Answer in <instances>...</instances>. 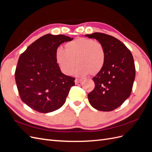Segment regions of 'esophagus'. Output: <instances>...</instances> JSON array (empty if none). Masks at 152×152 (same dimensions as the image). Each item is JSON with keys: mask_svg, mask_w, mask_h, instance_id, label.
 Instances as JSON below:
<instances>
[{"mask_svg": "<svg viewBox=\"0 0 152 152\" xmlns=\"http://www.w3.org/2000/svg\"><path fill=\"white\" fill-rule=\"evenodd\" d=\"M81 81H82V80H80V79H76V80H75V83L77 85V84H78V83H81Z\"/></svg>", "mask_w": 152, "mask_h": 152, "instance_id": "1", "label": "esophagus"}]
</instances>
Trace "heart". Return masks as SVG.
Instances as JSON below:
<instances>
[{
    "label": "heart",
    "instance_id": "obj_1",
    "mask_svg": "<svg viewBox=\"0 0 152 152\" xmlns=\"http://www.w3.org/2000/svg\"><path fill=\"white\" fill-rule=\"evenodd\" d=\"M105 57V52L101 43L85 38L69 42L65 44V49L58 48L55 53L56 61L61 72L66 75H72L77 62L78 66L76 75L80 77L100 72Z\"/></svg>",
    "mask_w": 152,
    "mask_h": 152
}]
</instances>
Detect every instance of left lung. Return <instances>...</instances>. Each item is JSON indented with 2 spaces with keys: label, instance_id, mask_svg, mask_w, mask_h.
I'll return each instance as SVG.
<instances>
[{
  "label": "left lung",
  "instance_id": "1",
  "mask_svg": "<svg viewBox=\"0 0 152 152\" xmlns=\"http://www.w3.org/2000/svg\"><path fill=\"white\" fill-rule=\"evenodd\" d=\"M85 36L101 43L106 56L103 69L92 78L95 87L88 94L89 102L98 110L112 111L130 96L135 77L133 56L126 45L114 37L101 33Z\"/></svg>",
  "mask_w": 152,
  "mask_h": 152
}]
</instances>
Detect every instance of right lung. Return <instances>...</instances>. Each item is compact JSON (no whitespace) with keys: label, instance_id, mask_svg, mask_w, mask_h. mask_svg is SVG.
Wrapping results in <instances>:
<instances>
[{"label":"right lung","instance_id":"add662e5","mask_svg":"<svg viewBox=\"0 0 152 152\" xmlns=\"http://www.w3.org/2000/svg\"><path fill=\"white\" fill-rule=\"evenodd\" d=\"M72 40L63 34H47L19 57L15 80L22 101L32 109L49 113L64 105L75 78L61 72L55 53L61 44Z\"/></svg>","mask_w":152,"mask_h":152}]
</instances>
